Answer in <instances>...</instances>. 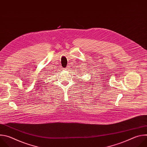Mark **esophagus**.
Masks as SVG:
<instances>
[{"label":"esophagus","mask_w":147,"mask_h":147,"mask_svg":"<svg viewBox=\"0 0 147 147\" xmlns=\"http://www.w3.org/2000/svg\"><path fill=\"white\" fill-rule=\"evenodd\" d=\"M69 69L68 67H66V68H65V69H65V70H67V69Z\"/></svg>","instance_id":"34e87169"}]
</instances>
